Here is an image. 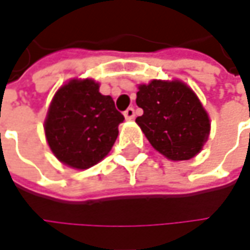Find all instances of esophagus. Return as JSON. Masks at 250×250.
Returning a JSON list of instances; mask_svg holds the SVG:
<instances>
[{"mask_svg":"<svg viewBox=\"0 0 250 250\" xmlns=\"http://www.w3.org/2000/svg\"><path fill=\"white\" fill-rule=\"evenodd\" d=\"M124 115H125L126 120H133V118H135V110H133L132 107H129L128 110L124 112Z\"/></svg>","mask_w":250,"mask_h":250,"instance_id":"1","label":"esophagus"}]
</instances>
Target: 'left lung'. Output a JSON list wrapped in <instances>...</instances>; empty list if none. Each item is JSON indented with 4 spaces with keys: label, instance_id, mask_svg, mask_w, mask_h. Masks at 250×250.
<instances>
[{
    "label": "left lung",
    "instance_id": "obj_1",
    "mask_svg": "<svg viewBox=\"0 0 250 250\" xmlns=\"http://www.w3.org/2000/svg\"><path fill=\"white\" fill-rule=\"evenodd\" d=\"M136 124L150 145L174 161L195 157L208 139L210 120L195 91L181 81L139 84Z\"/></svg>",
    "mask_w": 250,
    "mask_h": 250
}]
</instances>
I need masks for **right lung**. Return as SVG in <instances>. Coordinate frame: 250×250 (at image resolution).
Returning a JSON list of instances; mask_svg holds the SVG:
<instances>
[{"label":"right lung","instance_id":"add662e5","mask_svg":"<svg viewBox=\"0 0 250 250\" xmlns=\"http://www.w3.org/2000/svg\"><path fill=\"white\" fill-rule=\"evenodd\" d=\"M93 79H72L55 93L44 130L54 156L65 166L86 169L100 163L114 146L125 120L111 96Z\"/></svg>","mask_w":250,"mask_h":250}]
</instances>
